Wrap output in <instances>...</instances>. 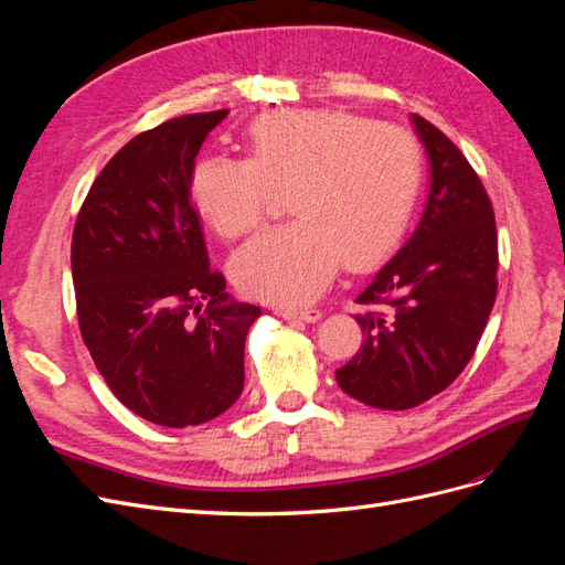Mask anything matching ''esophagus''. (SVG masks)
Listing matches in <instances>:
<instances>
[{
  "label": "esophagus",
  "mask_w": 565,
  "mask_h": 565,
  "mask_svg": "<svg viewBox=\"0 0 565 565\" xmlns=\"http://www.w3.org/2000/svg\"><path fill=\"white\" fill-rule=\"evenodd\" d=\"M285 320H303V322H318L322 313L318 309H280Z\"/></svg>",
  "instance_id": "34e87169"
}]
</instances>
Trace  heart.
<instances>
[{"label":"heart","instance_id":"heart-1","mask_svg":"<svg viewBox=\"0 0 565 565\" xmlns=\"http://www.w3.org/2000/svg\"><path fill=\"white\" fill-rule=\"evenodd\" d=\"M419 183V150L405 129L339 110H280L254 119L247 160H202L191 181L200 216L226 237L264 221L273 191L287 193V226L233 254L245 295L299 306L339 264L361 268L403 233Z\"/></svg>","mask_w":565,"mask_h":565}]
</instances>
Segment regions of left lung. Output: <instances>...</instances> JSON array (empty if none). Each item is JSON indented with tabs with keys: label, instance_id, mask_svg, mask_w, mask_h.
<instances>
[{
	"label": "left lung",
	"instance_id": "obj_1",
	"mask_svg": "<svg viewBox=\"0 0 565 565\" xmlns=\"http://www.w3.org/2000/svg\"><path fill=\"white\" fill-rule=\"evenodd\" d=\"M413 127L429 158V195L413 235L358 295L365 344L337 370L341 391L382 409L448 388L498 295V231L481 179L440 129L419 115Z\"/></svg>",
	"mask_w": 565,
	"mask_h": 565
}]
</instances>
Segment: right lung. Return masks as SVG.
<instances>
[{"label": "right lung", "instance_id": "1", "mask_svg": "<svg viewBox=\"0 0 565 565\" xmlns=\"http://www.w3.org/2000/svg\"><path fill=\"white\" fill-rule=\"evenodd\" d=\"M228 110L174 117L104 167L73 233L82 339L134 415L169 429L241 398L245 339L262 316L210 268L191 200L198 152Z\"/></svg>", "mask_w": 565, "mask_h": 565}]
</instances>
